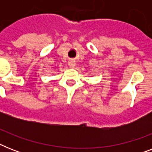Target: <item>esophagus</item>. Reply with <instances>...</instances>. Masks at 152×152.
Returning a JSON list of instances; mask_svg holds the SVG:
<instances>
[{
	"mask_svg": "<svg viewBox=\"0 0 152 152\" xmlns=\"http://www.w3.org/2000/svg\"><path fill=\"white\" fill-rule=\"evenodd\" d=\"M69 65L70 68H72V69H73V68H75V66H76V63L73 61H71L69 62Z\"/></svg>",
	"mask_w": 152,
	"mask_h": 152,
	"instance_id": "esophagus-1",
	"label": "esophagus"
}]
</instances>
